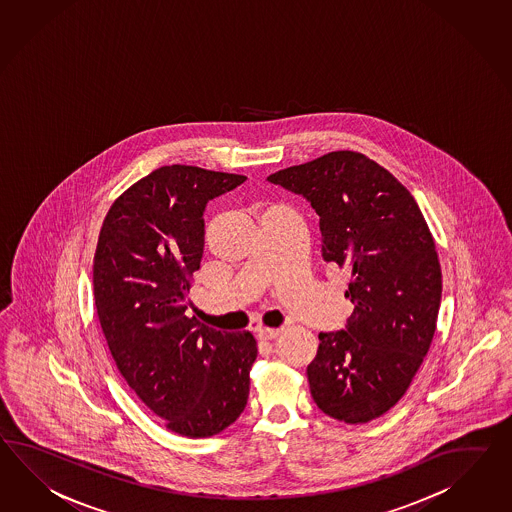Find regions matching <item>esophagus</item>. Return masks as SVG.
Wrapping results in <instances>:
<instances>
[{
	"label": "esophagus",
	"instance_id": "1",
	"mask_svg": "<svg viewBox=\"0 0 512 512\" xmlns=\"http://www.w3.org/2000/svg\"><path fill=\"white\" fill-rule=\"evenodd\" d=\"M281 331H283L281 327H257V337L261 340H270L277 337Z\"/></svg>",
	"mask_w": 512,
	"mask_h": 512
}]
</instances>
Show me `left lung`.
<instances>
[{
	"instance_id": "left-lung-1",
	"label": "left lung",
	"mask_w": 512,
	"mask_h": 512,
	"mask_svg": "<svg viewBox=\"0 0 512 512\" xmlns=\"http://www.w3.org/2000/svg\"><path fill=\"white\" fill-rule=\"evenodd\" d=\"M320 216L322 257L349 268L346 329L320 333L307 366L314 403L346 424L390 411L422 366L437 329L442 272L411 192L359 151H331L268 175Z\"/></svg>"
}]
</instances>
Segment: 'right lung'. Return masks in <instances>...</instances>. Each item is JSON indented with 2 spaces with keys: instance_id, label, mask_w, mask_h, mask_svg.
Returning <instances> with one entry per match:
<instances>
[{
  "instance_id": "obj_1",
  "label": "right lung",
  "mask_w": 512,
  "mask_h": 512,
  "mask_svg": "<svg viewBox=\"0 0 512 512\" xmlns=\"http://www.w3.org/2000/svg\"><path fill=\"white\" fill-rule=\"evenodd\" d=\"M246 175L172 164L118 196L94 255V300L114 362L142 403L181 437L222 433L244 411L257 340L188 318L207 201Z\"/></svg>"
}]
</instances>
